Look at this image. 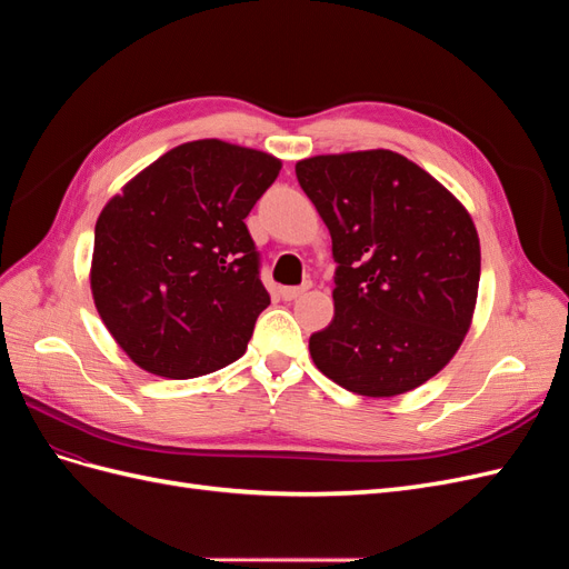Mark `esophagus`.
<instances>
[{"label": "esophagus", "mask_w": 569, "mask_h": 569, "mask_svg": "<svg viewBox=\"0 0 569 569\" xmlns=\"http://www.w3.org/2000/svg\"><path fill=\"white\" fill-rule=\"evenodd\" d=\"M311 287H313L311 282H306V284H301V287H282V291H280V295H282V299H284V301H295V299L303 297V295H306V291H308V289H311Z\"/></svg>", "instance_id": "esophagus-1"}]
</instances>
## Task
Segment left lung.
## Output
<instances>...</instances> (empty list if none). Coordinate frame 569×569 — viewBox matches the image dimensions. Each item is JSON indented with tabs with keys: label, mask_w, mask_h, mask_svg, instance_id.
Returning <instances> with one entry per match:
<instances>
[{
	"label": "left lung",
	"mask_w": 569,
	"mask_h": 569,
	"mask_svg": "<svg viewBox=\"0 0 569 569\" xmlns=\"http://www.w3.org/2000/svg\"><path fill=\"white\" fill-rule=\"evenodd\" d=\"M297 178L337 261L335 318L308 341L316 368L372 399L418 389L472 325L481 253L468 209L389 149L303 159Z\"/></svg>",
	"instance_id": "1"
}]
</instances>
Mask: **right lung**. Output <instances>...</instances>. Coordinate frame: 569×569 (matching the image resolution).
Returning a JSON list of instances; mask_svg holds the SVG:
<instances>
[{
	"label": "right lung",
	"mask_w": 569,
	"mask_h": 569,
	"mask_svg": "<svg viewBox=\"0 0 569 569\" xmlns=\"http://www.w3.org/2000/svg\"><path fill=\"white\" fill-rule=\"evenodd\" d=\"M280 168L258 149L184 142L101 209L92 299L134 366L189 380L244 356L270 303L244 218Z\"/></svg>",
	"instance_id": "obj_1"
}]
</instances>
